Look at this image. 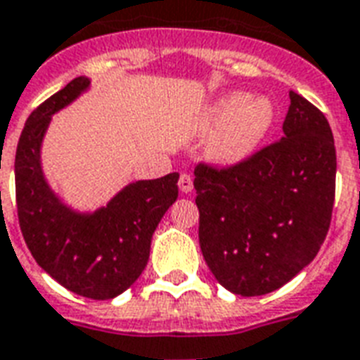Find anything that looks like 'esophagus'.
Segmentation results:
<instances>
[{"label": "esophagus", "mask_w": 360, "mask_h": 360, "mask_svg": "<svg viewBox=\"0 0 360 360\" xmlns=\"http://www.w3.org/2000/svg\"><path fill=\"white\" fill-rule=\"evenodd\" d=\"M179 191L185 194H188L191 191H193V177L187 175V173H183V175L179 177Z\"/></svg>", "instance_id": "esophagus-1"}]
</instances>
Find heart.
<instances>
[{
	"label": "heart",
	"instance_id": "obj_1",
	"mask_svg": "<svg viewBox=\"0 0 360 360\" xmlns=\"http://www.w3.org/2000/svg\"><path fill=\"white\" fill-rule=\"evenodd\" d=\"M275 108L265 97L234 91L223 95L202 114L200 131L214 135L210 156L223 166L240 164L257 150L273 127Z\"/></svg>",
	"mask_w": 360,
	"mask_h": 360
}]
</instances>
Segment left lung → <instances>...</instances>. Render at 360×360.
<instances>
[{
  "mask_svg": "<svg viewBox=\"0 0 360 360\" xmlns=\"http://www.w3.org/2000/svg\"><path fill=\"white\" fill-rule=\"evenodd\" d=\"M281 141L227 169H194L200 250L221 286L275 292L315 259L336 193V148L324 114L290 91Z\"/></svg>",
  "mask_w": 360,
  "mask_h": 360,
  "instance_id": "obj_1",
  "label": "left lung"
}]
</instances>
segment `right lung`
I'll return each instance as SVG.
<instances>
[{"instance_id": "add662e5", "label": "right lung", "mask_w": 360, "mask_h": 360, "mask_svg": "<svg viewBox=\"0 0 360 360\" xmlns=\"http://www.w3.org/2000/svg\"><path fill=\"white\" fill-rule=\"evenodd\" d=\"M89 85L85 76L72 79L26 120L15 156L17 212L24 242L47 275L74 294L112 300L145 271L154 231L177 200L179 173L129 183L95 212L60 200L45 179L41 143L53 114Z\"/></svg>"}]
</instances>
